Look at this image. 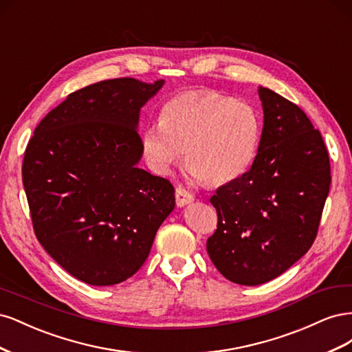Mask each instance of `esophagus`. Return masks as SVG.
<instances>
[{"mask_svg": "<svg viewBox=\"0 0 352 352\" xmlns=\"http://www.w3.org/2000/svg\"><path fill=\"white\" fill-rule=\"evenodd\" d=\"M175 197H176V204H177V207H184V206L190 204V202L194 201V195L190 194L189 190H186L184 186H177V188H176Z\"/></svg>", "mask_w": 352, "mask_h": 352, "instance_id": "1", "label": "esophagus"}]
</instances>
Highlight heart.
Masks as SVG:
<instances>
[{
    "mask_svg": "<svg viewBox=\"0 0 352 352\" xmlns=\"http://www.w3.org/2000/svg\"><path fill=\"white\" fill-rule=\"evenodd\" d=\"M260 136V116L251 104L217 91H188L163 105L160 123L142 133V150L162 175L170 173L185 151L189 173L219 185L245 173Z\"/></svg>",
    "mask_w": 352,
    "mask_h": 352,
    "instance_id": "1",
    "label": "heart"
}]
</instances>
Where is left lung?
<instances>
[{"mask_svg":"<svg viewBox=\"0 0 352 352\" xmlns=\"http://www.w3.org/2000/svg\"><path fill=\"white\" fill-rule=\"evenodd\" d=\"M258 94V154L211 197L217 229L207 239L217 270L247 286L278 278L311 248L332 180L322 133L307 114L267 88Z\"/></svg>","mask_w":352,"mask_h":352,"instance_id":"1","label":"left lung"}]
</instances>
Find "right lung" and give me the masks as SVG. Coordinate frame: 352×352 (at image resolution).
<instances>
[{"instance_id":"1","label":"right lung","mask_w":352,"mask_h":352,"mask_svg":"<svg viewBox=\"0 0 352 352\" xmlns=\"http://www.w3.org/2000/svg\"><path fill=\"white\" fill-rule=\"evenodd\" d=\"M119 78L72 92L36 126L22 176L35 235L74 278H131L175 208L170 180L136 167L140 110L163 87Z\"/></svg>"}]
</instances>
